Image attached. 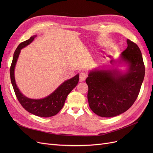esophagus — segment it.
I'll return each mask as SVG.
<instances>
[{
	"label": "esophagus",
	"instance_id": "obj_1",
	"mask_svg": "<svg viewBox=\"0 0 153 153\" xmlns=\"http://www.w3.org/2000/svg\"><path fill=\"white\" fill-rule=\"evenodd\" d=\"M87 76V75L85 73H84V72L80 73V82L84 81L86 79Z\"/></svg>",
	"mask_w": 153,
	"mask_h": 153
}]
</instances>
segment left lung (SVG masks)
Returning a JSON list of instances; mask_svg holds the SVG:
<instances>
[{
  "label": "left lung",
  "instance_id": "left-lung-1",
  "mask_svg": "<svg viewBox=\"0 0 153 153\" xmlns=\"http://www.w3.org/2000/svg\"><path fill=\"white\" fill-rule=\"evenodd\" d=\"M127 44L119 61V64H126V71L116 68L94 69L85 80L89 107L100 117H112L126 112L139 94L145 75L144 64L137 45L129 39Z\"/></svg>",
  "mask_w": 153,
  "mask_h": 153
}]
</instances>
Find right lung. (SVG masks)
<instances>
[{
  "label": "right lung",
  "instance_id": "add662e5",
  "mask_svg": "<svg viewBox=\"0 0 153 153\" xmlns=\"http://www.w3.org/2000/svg\"><path fill=\"white\" fill-rule=\"evenodd\" d=\"M36 35H34L18 46L13 55V61L10 68V77L11 84L16 98L27 112L39 117H49L58 114L64 105L68 95L78 84L79 81V74H77L70 79L64 81L52 94L42 99L35 100L27 98L18 89L15 78V68L21 49L30 44Z\"/></svg>",
  "mask_w": 153,
  "mask_h": 153
}]
</instances>
